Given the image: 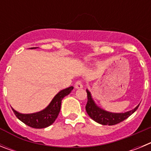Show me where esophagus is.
<instances>
[{"instance_id": "1", "label": "esophagus", "mask_w": 151, "mask_h": 151, "mask_svg": "<svg viewBox=\"0 0 151 151\" xmlns=\"http://www.w3.org/2000/svg\"><path fill=\"white\" fill-rule=\"evenodd\" d=\"M75 88L77 89H81L83 88V85H82V82L81 81H78V82H76L75 84Z\"/></svg>"}]
</instances>
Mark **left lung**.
<instances>
[{
	"instance_id": "8db88e82",
	"label": "left lung",
	"mask_w": 151,
	"mask_h": 151,
	"mask_svg": "<svg viewBox=\"0 0 151 151\" xmlns=\"http://www.w3.org/2000/svg\"><path fill=\"white\" fill-rule=\"evenodd\" d=\"M86 91L88 94V102L85 106L86 112L93 120L101 125H113L119 123L134 113L139 106L138 104L134 109L125 113H112L106 111L97 106L88 89H86Z\"/></svg>"
}]
</instances>
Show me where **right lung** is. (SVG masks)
I'll use <instances>...</instances> for the list:
<instances>
[{"label":"right lung","instance_id":"obj_1","mask_svg":"<svg viewBox=\"0 0 151 151\" xmlns=\"http://www.w3.org/2000/svg\"><path fill=\"white\" fill-rule=\"evenodd\" d=\"M37 47H31L36 49ZM74 88L73 86L63 89L58 92L44 110L33 113H21L12 108L16 116L23 123L35 129H44L54 123L60 111L61 102L64 97L69 94Z\"/></svg>","mask_w":151,"mask_h":151}]
</instances>
